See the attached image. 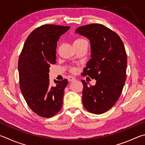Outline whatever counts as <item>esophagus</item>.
I'll return each instance as SVG.
<instances>
[{
    "label": "esophagus",
    "instance_id": "obj_1",
    "mask_svg": "<svg viewBox=\"0 0 145 145\" xmlns=\"http://www.w3.org/2000/svg\"><path fill=\"white\" fill-rule=\"evenodd\" d=\"M75 79H76V78L74 77H72V76H69V77H68V80H69L70 82L73 81V80H75Z\"/></svg>",
    "mask_w": 145,
    "mask_h": 145
}]
</instances>
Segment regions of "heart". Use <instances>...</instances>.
Returning a JSON list of instances; mask_svg holds the SVG:
<instances>
[{"label":"heart","mask_w":145,"mask_h":145,"mask_svg":"<svg viewBox=\"0 0 145 145\" xmlns=\"http://www.w3.org/2000/svg\"><path fill=\"white\" fill-rule=\"evenodd\" d=\"M86 42H88L86 40L84 39H82V38H78L75 39L74 42H73V44H82V43H86ZM71 72H75L76 70V69L75 68H71Z\"/></svg>","instance_id":"b5f03b06"}]
</instances>
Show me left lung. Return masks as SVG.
Returning a JSON list of instances; mask_svg holds the SVG:
<instances>
[{"instance_id":"8db88e82","label":"left lung","mask_w":145,"mask_h":145,"mask_svg":"<svg viewBox=\"0 0 145 145\" xmlns=\"http://www.w3.org/2000/svg\"><path fill=\"white\" fill-rule=\"evenodd\" d=\"M75 32L91 43V58L84 68V75L96 80L94 86L83 84L82 102L88 112L101 114L114 106L126 80L127 54L120 37L101 24L87 25Z\"/></svg>"}]
</instances>
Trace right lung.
Here are the masks:
<instances>
[{
	"label": "right lung",
	"mask_w": 145,
	"mask_h": 145,
	"mask_svg": "<svg viewBox=\"0 0 145 145\" xmlns=\"http://www.w3.org/2000/svg\"><path fill=\"white\" fill-rule=\"evenodd\" d=\"M70 27L44 25L35 29L26 40L18 60L20 90L28 106L37 115L50 118L61 110L68 80L49 84L51 65L56 63L57 42Z\"/></svg>",
	"instance_id": "obj_1"
}]
</instances>
